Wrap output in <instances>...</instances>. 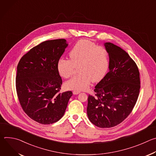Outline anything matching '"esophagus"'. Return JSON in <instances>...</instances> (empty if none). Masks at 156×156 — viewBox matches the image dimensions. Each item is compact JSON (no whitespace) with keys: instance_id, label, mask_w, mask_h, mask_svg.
I'll use <instances>...</instances> for the list:
<instances>
[{"instance_id":"obj_1","label":"esophagus","mask_w":156,"mask_h":156,"mask_svg":"<svg viewBox=\"0 0 156 156\" xmlns=\"http://www.w3.org/2000/svg\"><path fill=\"white\" fill-rule=\"evenodd\" d=\"M80 93V91H73V94H78Z\"/></svg>"}]
</instances>
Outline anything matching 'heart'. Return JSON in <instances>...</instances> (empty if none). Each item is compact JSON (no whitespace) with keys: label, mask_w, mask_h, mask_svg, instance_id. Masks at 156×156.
Returning <instances> with one entry per match:
<instances>
[{"label":"heart","mask_w":156,"mask_h":156,"mask_svg":"<svg viewBox=\"0 0 156 156\" xmlns=\"http://www.w3.org/2000/svg\"><path fill=\"white\" fill-rule=\"evenodd\" d=\"M69 57L70 60L61 58L57 63V72L63 78H70L78 65L80 73L65 84L69 90H86L91 81L98 82L102 80L108 69L107 50L91 41H78L69 52Z\"/></svg>","instance_id":"1"}]
</instances>
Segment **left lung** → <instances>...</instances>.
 I'll return each mask as SVG.
<instances>
[{"instance_id": "obj_1", "label": "left lung", "mask_w": 156, "mask_h": 156, "mask_svg": "<svg viewBox=\"0 0 156 156\" xmlns=\"http://www.w3.org/2000/svg\"><path fill=\"white\" fill-rule=\"evenodd\" d=\"M109 56V72L89 95L87 114L99 128H111L122 123L132 112L140 90L138 66L129 55L110 42L104 44Z\"/></svg>"}]
</instances>
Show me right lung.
<instances>
[{"instance_id":"obj_1","label":"right lung","mask_w":156,"mask_h":156,"mask_svg":"<svg viewBox=\"0 0 156 156\" xmlns=\"http://www.w3.org/2000/svg\"><path fill=\"white\" fill-rule=\"evenodd\" d=\"M67 46L65 39L42 42L18 62L16 90L19 102L27 115L39 123L58 121L73 94L72 91L60 93L62 80L57 70Z\"/></svg>"}]
</instances>
